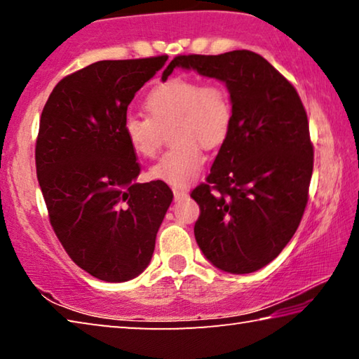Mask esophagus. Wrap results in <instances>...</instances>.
Returning a JSON list of instances; mask_svg holds the SVG:
<instances>
[{
  "label": "esophagus",
  "mask_w": 359,
  "mask_h": 359,
  "mask_svg": "<svg viewBox=\"0 0 359 359\" xmlns=\"http://www.w3.org/2000/svg\"><path fill=\"white\" fill-rule=\"evenodd\" d=\"M172 193H174V199H175V201H180V199H184V198H187V194H188V190H187V188L174 187V188H172Z\"/></svg>",
  "instance_id": "34e87169"
}]
</instances>
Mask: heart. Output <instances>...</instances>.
<instances>
[{"label": "heart", "mask_w": 359, "mask_h": 359, "mask_svg": "<svg viewBox=\"0 0 359 359\" xmlns=\"http://www.w3.org/2000/svg\"><path fill=\"white\" fill-rule=\"evenodd\" d=\"M145 115H128L123 133L137 155L151 158L161 144V130L175 125L172 142L150 169V177L182 187L198 177L205 163L204 147H215L228 136L233 123V101L218 82L174 77L151 90L145 100Z\"/></svg>", "instance_id": "obj_1"}]
</instances>
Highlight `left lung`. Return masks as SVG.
<instances>
[{
	"label": "left lung",
	"mask_w": 359,
	"mask_h": 359,
	"mask_svg": "<svg viewBox=\"0 0 359 359\" xmlns=\"http://www.w3.org/2000/svg\"><path fill=\"white\" fill-rule=\"evenodd\" d=\"M193 69L226 85L233 123L205 184L191 191L194 238L212 264L248 274L269 264L293 238L309 199L313 145L296 88L250 50L179 55L163 72Z\"/></svg>",
	"instance_id": "left-lung-1"
}]
</instances>
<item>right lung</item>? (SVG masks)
<instances>
[{
    "label": "right lung",
    "mask_w": 359,
    "mask_h": 359,
    "mask_svg": "<svg viewBox=\"0 0 359 359\" xmlns=\"http://www.w3.org/2000/svg\"><path fill=\"white\" fill-rule=\"evenodd\" d=\"M168 57L102 60L62 79L42 109L36 174L58 241L104 282L149 266L172 203L165 182L136 184L141 166L123 133L130 102Z\"/></svg>",
    "instance_id": "right-lung-1"
}]
</instances>
